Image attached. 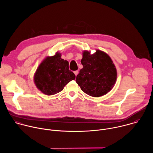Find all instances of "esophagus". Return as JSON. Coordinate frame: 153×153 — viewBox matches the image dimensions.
Masks as SVG:
<instances>
[{"mask_svg": "<svg viewBox=\"0 0 153 153\" xmlns=\"http://www.w3.org/2000/svg\"><path fill=\"white\" fill-rule=\"evenodd\" d=\"M74 73V74H75V75H76V76L78 74L79 71H75Z\"/></svg>", "mask_w": 153, "mask_h": 153, "instance_id": "obj_1", "label": "esophagus"}]
</instances>
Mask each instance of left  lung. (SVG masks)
Segmentation results:
<instances>
[{
    "mask_svg": "<svg viewBox=\"0 0 153 153\" xmlns=\"http://www.w3.org/2000/svg\"><path fill=\"white\" fill-rule=\"evenodd\" d=\"M83 68L76 77V83L86 94L99 97L110 92L117 79V70L111 57L106 53L97 50L82 53Z\"/></svg>",
    "mask_w": 153,
    "mask_h": 153,
    "instance_id": "left-lung-1",
    "label": "left lung"
}]
</instances>
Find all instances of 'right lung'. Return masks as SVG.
<instances>
[{"label": "right lung", "mask_w": 153, "mask_h": 153, "mask_svg": "<svg viewBox=\"0 0 153 153\" xmlns=\"http://www.w3.org/2000/svg\"><path fill=\"white\" fill-rule=\"evenodd\" d=\"M75 78V74L69 70L68 62L62 59L61 53L57 52L40 63L34 73V82L42 93L51 96L62 91Z\"/></svg>", "instance_id": "1"}]
</instances>
